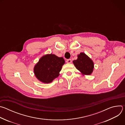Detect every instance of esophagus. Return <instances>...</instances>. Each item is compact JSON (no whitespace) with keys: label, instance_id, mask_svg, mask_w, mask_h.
I'll return each mask as SVG.
<instances>
[{"label":"esophagus","instance_id":"1","mask_svg":"<svg viewBox=\"0 0 125 125\" xmlns=\"http://www.w3.org/2000/svg\"><path fill=\"white\" fill-rule=\"evenodd\" d=\"M66 62L67 63H71V62H72V60H71V59H67L66 60Z\"/></svg>","mask_w":125,"mask_h":125}]
</instances>
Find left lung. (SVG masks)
Listing matches in <instances>:
<instances>
[{"mask_svg": "<svg viewBox=\"0 0 125 125\" xmlns=\"http://www.w3.org/2000/svg\"><path fill=\"white\" fill-rule=\"evenodd\" d=\"M73 63L76 68L84 74L91 75L94 69V63L84 53H81L78 56V59L73 61Z\"/></svg>", "mask_w": 125, "mask_h": 125, "instance_id": "obj_1", "label": "left lung"}]
</instances>
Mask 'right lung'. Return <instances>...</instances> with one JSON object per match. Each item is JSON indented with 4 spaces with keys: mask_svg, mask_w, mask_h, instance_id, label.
I'll return each mask as SVG.
<instances>
[{
    "mask_svg": "<svg viewBox=\"0 0 125 125\" xmlns=\"http://www.w3.org/2000/svg\"><path fill=\"white\" fill-rule=\"evenodd\" d=\"M64 63L63 57H58L52 54L46 55L34 66V74L40 81L44 83H51L58 77Z\"/></svg>",
    "mask_w": 125,
    "mask_h": 125,
    "instance_id": "add662e5",
    "label": "right lung"
}]
</instances>
